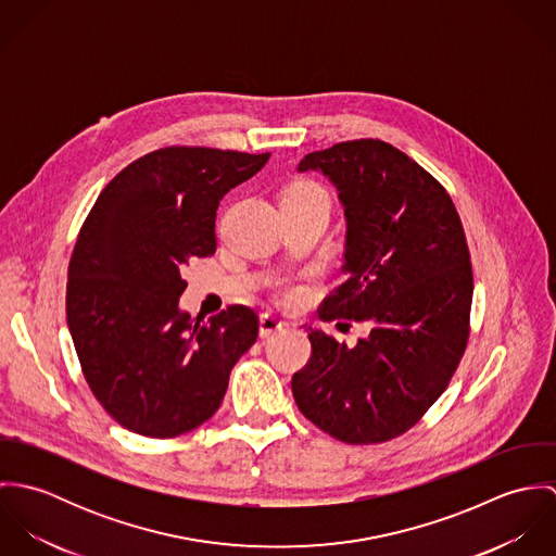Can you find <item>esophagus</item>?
I'll return each instance as SVG.
<instances>
[{
  "mask_svg": "<svg viewBox=\"0 0 556 556\" xmlns=\"http://www.w3.org/2000/svg\"><path fill=\"white\" fill-rule=\"evenodd\" d=\"M282 327H285V320L271 315V313H263L258 318V336L261 338H271L278 331H282Z\"/></svg>",
  "mask_w": 556,
  "mask_h": 556,
  "instance_id": "1",
  "label": "esophagus"
}]
</instances>
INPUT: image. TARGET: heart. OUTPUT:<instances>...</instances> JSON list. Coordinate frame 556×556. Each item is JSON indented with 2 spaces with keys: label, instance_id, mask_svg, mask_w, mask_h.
Masks as SVG:
<instances>
[{
  "label": "heart",
  "instance_id": "obj_1",
  "mask_svg": "<svg viewBox=\"0 0 556 556\" xmlns=\"http://www.w3.org/2000/svg\"><path fill=\"white\" fill-rule=\"evenodd\" d=\"M282 199H289V201H325L327 203L325 190L318 184L308 181V179L295 181L291 188H287ZM282 295H285V300H293L298 295V291L293 287H282Z\"/></svg>",
  "mask_w": 556,
  "mask_h": 556
}]
</instances>
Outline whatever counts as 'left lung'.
<instances>
[{
  "instance_id": "8db88e82",
  "label": "left lung",
  "mask_w": 556,
  "mask_h": 556,
  "mask_svg": "<svg viewBox=\"0 0 556 556\" xmlns=\"http://www.w3.org/2000/svg\"><path fill=\"white\" fill-rule=\"evenodd\" d=\"M298 170H320L346 218V280L318 317L372 329L353 349L311 329L293 397L342 443L396 439L445 392L467 349L473 269L460 216L426 168L379 139L313 152Z\"/></svg>"
}]
</instances>
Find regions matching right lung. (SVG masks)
I'll use <instances>...</instances> for the list:
<instances>
[{
  "instance_id": "add662e5",
  "label": "right lung",
  "mask_w": 556,
  "mask_h": 556,
  "mask_svg": "<svg viewBox=\"0 0 556 556\" xmlns=\"http://www.w3.org/2000/svg\"><path fill=\"white\" fill-rule=\"evenodd\" d=\"M269 154L173 146L119 170L87 214L68 265L66 317L89 390L126 430L170 439L207 421L256 342L258 317L179 311L181 269L216 252L220 199Z\"/></svg>"
}]
</instances>
